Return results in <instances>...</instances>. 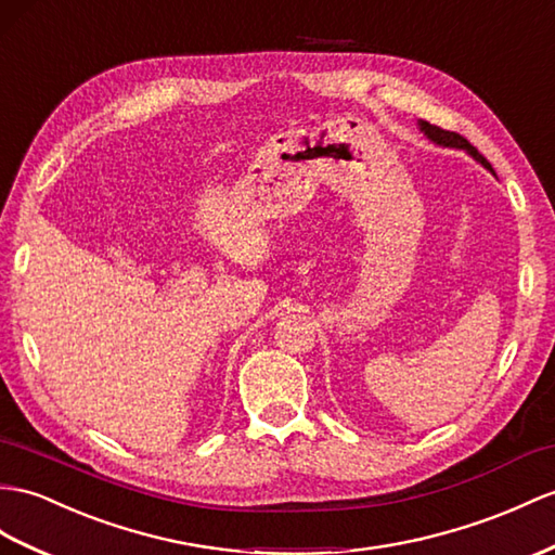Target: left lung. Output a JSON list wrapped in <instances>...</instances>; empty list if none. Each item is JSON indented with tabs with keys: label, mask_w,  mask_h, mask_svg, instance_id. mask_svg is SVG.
<instances>
[{
	"label": "left lung",
	"mask_w": 555,
	"mask_h": 555,
	"mask_svg": "<svg viewBox=\"0 0 555 555\" xmlns=\"http://www.w3.org/2000/svg\"><path fill=\"white\" fill-rule=\"evenodd\" d=\"M418 127H422V131L426 133V137L430 139V141H436L438 145H450V147H462V151H466L468 155H473L476 157L480 165H485L488 167L490 171H492V167H490V162L485 159L476 147H473L462 133H456V131H448V129H442V127H436V125H428V121H418Z\"/></svg>",
	"instance_id": "obj_1"
}]
</instances>
